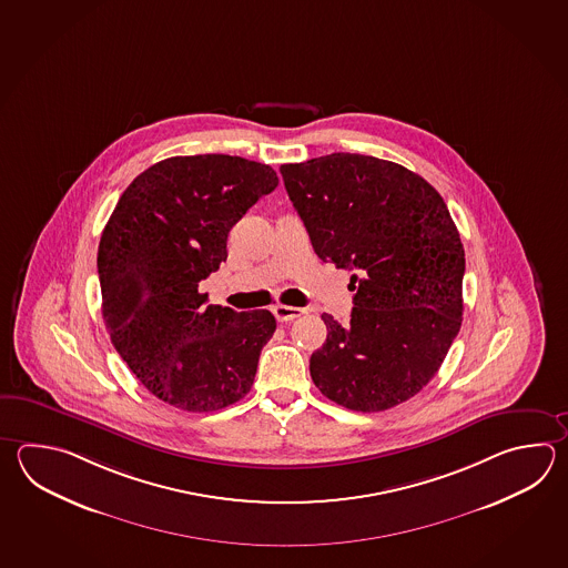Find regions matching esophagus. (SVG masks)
I'll return each instance as SVG.
<instances>
[{"label":"esophagus","mask_w":568,"mask_h":568,"mask_svg":"<svg viewBox=\"0 0 568 568\" xmlns=\"http://www.w3.org/2000/svg\"><path fill=\"white\" fill-rule=\"evenodd\" d=\"M303 310L300 307H291V305H275L273 307V315L277 317V322H293L295 317L303 315Z\"/></svg>","instance_id":"1"}]
</instances>
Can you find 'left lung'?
I'll list each match as a JSON object with an SVG mask.
<instances>
[{
	"mask_svg": "<svg viewBox=\"0 0 568 568\" xmlns=\"http://www.w3.org/2000/svg\"><path fill=\"white\" fill-rule=\"evenodd\" d=\"M281 175L313 251L352 268L347 324L324 313L310 372L337 405L378 413L437 374L464 313L465 251L439 192L398 163L332 153L283 163Z\"/></svg>",
	"mask_w": 568,
	"mask_h": 568,
	"instance_id": "8db88e82",
	"label": "left lung"
}]
</instances>
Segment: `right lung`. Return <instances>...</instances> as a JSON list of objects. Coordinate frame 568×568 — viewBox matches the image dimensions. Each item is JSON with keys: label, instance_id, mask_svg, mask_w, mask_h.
<instances>
[{"label": "right lung", "instance_id": "add662e5", "mask_svg": "<svg viewBox=\"0 0 568 568\" xmlns=\"http://www.w3.org/2000/svg\"><path fill=\"white\" fill-rule=\"evenodd\" d=\"M277 184L271 165L239 155H178L119 197L97 255L104 325L163 403L212 413L251 390L277 322L266 310L209 305L200 281L226 261L232 226Z\"/></svg>", "mask_w": 568, "mask_h": 568}]
</instances>
